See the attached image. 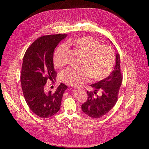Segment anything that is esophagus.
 <instances>
[{
    "mask_svg": "<svg viewBox=\"0 0 149 149\" xmlns=\"http://www.w3.org/2000/svg\"><path fill=\"white\" fill-rule=\"evenodd\" d=\"M73 88H74V89H81V88H80V87H75V86L73 87Z\"/></svg>",
    "mask_w": 149,
    "mask_h": 149,
    "instance_id": "1",
    "label": "esophagus"
}]
</instances>
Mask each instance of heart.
<instances>
[{
  "mask_svg": "<svg viewBox=\"0 0 149 149\" xmlns=\"http://www.w3.org/2000/svg\"><path fill=\"white\" fill-rule=\"evenodd\" d=\"M83 56L80 68H68L62 72L61 79L67 84L77 86L87 81L89 77L93 81L104 79L113 69L115 53L107 45H100L97 39L90 36L69 40L66 43ZM69 50L65 45H59L53 56L54 65L61 68L67 61Z\"/></svg>",
  "mask_w": 149,
  "mask_h": 149,
  "instance_id": "1",
  "label": "heart"
}]
</instances>
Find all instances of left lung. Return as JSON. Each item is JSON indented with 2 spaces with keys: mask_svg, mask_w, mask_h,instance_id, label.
<instances>
[{
  "mask_svg": "<svg viewBox=\"0 0 149 149\" xmlns=\"http://www.w3.org/2000/svg\"><path fill=\"white\" fill-rule=\"evenodd\" d=\"M111 43H112L111 42ZM115 66L108 77L100 81L91 84L93 91L88 92V100L81 105L82 111L93 118H99L110 111L118 100V94L123 78L120 69V57L116 53ZM100 90L102 93L100 96L94 97L93 93Z\"/></svg>",
  "mask_w": 149,
  "mask_h": 149,
  "instance_id": "obj_1",
  "label": "left lung"
}]
</instances>
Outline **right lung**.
<instances>
[{
	"label": "right lung",
	"mask_w": 149,
	"mask_h": 149,
	"mask_svg": "<svg viewBox=\"0 0 149 149\" xmlns=\"http://www.w3.org/2000/svg\"><path fill=\"white\" fill-rule=\"evenodd\" d=\"M67 36L54 34L39 37L23 57L20 76L23 95L29 109L40 118H49L58 112L68 88L60 83L54 93L51 91L46 92L45 89L47 80L53 81L56 77L53 63L54 49Z\"/></svg>",
	"instance_id": "obj_1"
}]
</instances>
